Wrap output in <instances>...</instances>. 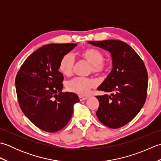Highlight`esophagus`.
Masks as SVG:
<instances>
[{
  "label": "esophagus",
  "instance_id": "34e87169",
  "mask_svg": "<svg viewBox=\"0 0 161 161\" xmlns=\"http://www.w3.org/2000/svg\"><path fill=\"white\" fill-rule=\"evenodd\" d=\"M79 97H80V101H83V100H86V99H87V97H83V96H80Z\"/></svg>",
  "mask_w": 161,
  "mask_h": 161
}]
</instances>
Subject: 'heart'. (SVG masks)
<instances>
[{
    "label": "heart",
    "mask_w": 161,
    "mask_h": 161,
    "mask_svg": "<svg viewBox=\"0 0 161 161\" xmlns=\"http://www.w3.org/2000/svg\"><path fill=\"white\" fill-rule=\"evenodd\" d=\"M81 57L87 61L91 65V71L95 73H103L107 69V64L104 61V56L100 50L95 48H90L83 51L81 53ZM75 66V59L73 54L68 53L61 58L59 69L64 75H71ZM97 85L96 81L93 79L77 77L68 81L66 88L72 93L80 95H87L91 89Z\"/></svg>",
    "instance_id": "heart-1"
}]
</instances>
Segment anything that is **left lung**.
Listing matches in <instances>:
<instances>
[{
    "instance_id": "1",
    "label": "left lung",
    "mask_w": 161,
    "mask_h": 161,
    "mask_svg": "<svg viewBox=\"0 0 161 161\" xmlns=\"http://www.w3.org/2000/svg\"><path fill=\"white\" fill-rule=\"evenodd\" d=\"M108 51L113 68L97 90L111 93L97 95V117L108 127L117 129L134 118L144 105L148 86L145 64L131 46L119 40L88 42Z\"/></svg>"
}]
</instances>
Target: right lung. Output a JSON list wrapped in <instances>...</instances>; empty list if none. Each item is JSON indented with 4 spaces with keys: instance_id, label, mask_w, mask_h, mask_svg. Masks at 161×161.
Segmentation results:
<instances>
[{
    "instance_id": "obj_1",
    "label": "right lung",
    "mask_w": 161,
    "mask_h": 161,
    "mask_svg": "<svg viewBox=\"0 0 161 161\" xmlns=\"http://www.w3.org/2000/svg\"><path fill=\"white\" fill-rule=\"evenodd\" d=\"M77 43H50L35 51L20 68L15 79L20 108L34 125L47 132L59 131L70 121L73 106L80 101L74 93H63L60 61Z\"/></svg>"
}]
</instances>
